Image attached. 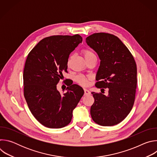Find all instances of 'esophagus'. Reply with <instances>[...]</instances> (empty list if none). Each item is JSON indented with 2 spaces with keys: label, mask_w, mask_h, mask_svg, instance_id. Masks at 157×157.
I'll return each instance as SVG.
<instances>
[{
  "label": "esophagus",
  "mask_w": 157,
  "mask_h": 157,
  "mask_svg": "<svg viewBox=\"0 0 157 157\" xmlns=\"http://www.w3.org/2000/svg\"><path fill=\"white\" fill-rule=\"evenodd\" d=\"M84 95H88L90 94V91H89L87 89H84Z\"/></svg>",
  "instance_id": "1"
}]
</instances>
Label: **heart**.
I'll use <instances>...</instances> for the list:
<instances>
[{"mask_svg":"<svg viewBox=\"0 0 157 157\" xmlns=\"http://www.w3.org/2000/svg\"><path fill=\"white\" fill-rule=\"evenodd\" d=\"M82 52V54L84 55V57L86 61L89 59H90V58H96L95 54L92 51L89 50L85 49V50H83ZM70 60H71V58H70L68 59V64L70 62ZM91 79V77L86 76L82 75H79L76 77V81L81 86L88 85L89 83V81H90Z\"/></svg>","mask_w":157,"mask_h":157,"instance_id":"heart-1","label":"heart"}]
</instances>
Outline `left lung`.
I'll return each mask as SVG.
<instances>
[{
	"instance_id": "8db88e82",
	"label": "left lung",
	"mask_w": 157,
	"mask_h": 157,
	"mask_svg": "<svg viewBox=\"0 0 157 157\" xmlns=\"http://www.w3.org/2000/svg\"><path fill=\"white\" fill-rule=\"evenodd\" d=\"M86 41L101 59L95 86L109 89L107 96L91 93L94 98L91 107V117L100 125H117L128 116L135 101L136 61L127 47L114 35L96 33L87 36Z\"/></svg>"
}]
</instances>
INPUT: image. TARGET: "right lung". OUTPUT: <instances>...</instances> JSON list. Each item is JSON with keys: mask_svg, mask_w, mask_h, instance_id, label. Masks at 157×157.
Here are the masks:
<instances>
[{"mask_svg": "<svg viewBox=\"0 0 157 157\" xmlns=\"http://www.w3.org/2000/svg\"><path fill=\"white\" fill-rule=\"evenodd\" d=\"M82 41L78 34L46 37L27 56L24 94L32 114L44 127L59 128L69 124L73 110L84 94L82 88L73 82L66 84L64 93L56 88L63 72L67 71L70 54Z\"/></svg>", "mask_w": 157, "mask_h": 157, "instance_id": "add662e5", "label": "right lung"}]
</instances>
